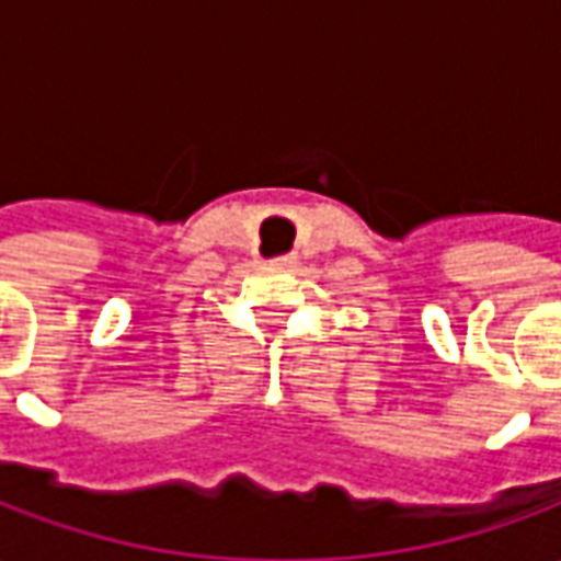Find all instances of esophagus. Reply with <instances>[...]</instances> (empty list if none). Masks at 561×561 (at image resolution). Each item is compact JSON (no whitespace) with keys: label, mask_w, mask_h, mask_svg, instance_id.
I'll list each match as a JSON object with an SVG mask.
<instances>
[{"label":"esophagus","mask_w":561,"mask_h":561,"mask_svg":"<svg viewBox=\"0 0 561 561\" xmlns=\"http://www.w3.org/2000/svg\"><path fill=\"white\" fill-rule=\"evenodd\" d=\"M294 257L291 255H282V257H276V264H291Z\"/></svg>","instance_id":"obj_1"}]
</instances>
